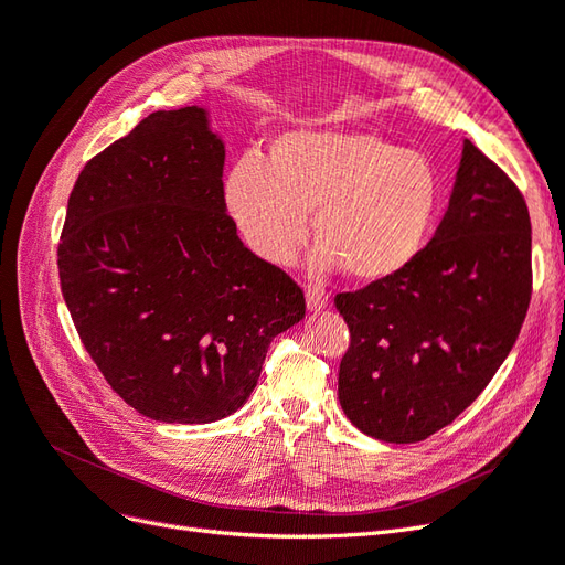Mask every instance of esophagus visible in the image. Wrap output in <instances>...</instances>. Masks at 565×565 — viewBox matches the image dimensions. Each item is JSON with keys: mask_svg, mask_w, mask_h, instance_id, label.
<instances>
[{"mask_svg": "<svg viewBox=\"0 0 565 565\" xmlns=\"http://www.w3.org/2000/svg\"><path fill=\"white\" fill-rule=\"evenodd\" d=\"M328 303H330L328 289L320 287V285L306 287V306H309V311L318 313V311H322V309H328Z\"/></svg>", "mask_w": 565, "mask_h": 565, "instance_id": "34e87169", "label": "esophagus"}]
</instances>
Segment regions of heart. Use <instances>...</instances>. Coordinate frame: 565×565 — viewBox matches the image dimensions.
Segmentation results:
<instances>
[{
	"label": "heart",
	"instance_id": "b5f03b06",
	"mask_svg": "<svg viewBox=\"0 0 565 565\" xmlns=\"http://www.w3.org/2000/svg\"><path fill=\"white\" fill-rule=\"evenodd\" d=\"M438 198L429 160L367 129L285 131L270 141L266 162L243 158L224 179L226 210L256 256L292 262L313 214V266H347L365 282L415 262Z\"/></svg>",
	"mask_w": 565,
	"mask_h": 565
}]
</instances>
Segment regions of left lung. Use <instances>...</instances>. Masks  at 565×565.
<instances>
[{"label": "left lung", "mask_w": 565, "mask_h": 565, "mask_svg": "<svg viewBox=\"0 0 565 565\" xmlns=\"http://www.w3.org/2000/svg\"><path fill=\"white\" fill-rule=\"evenodd\" d=\"M530 216L519 188L465 141L448 212L396 276L334 297L351 344L339 403L363 434L417 443L478 398L527 313Z\"/></svg>", "instance_id": "obj_1"}]
</instances>
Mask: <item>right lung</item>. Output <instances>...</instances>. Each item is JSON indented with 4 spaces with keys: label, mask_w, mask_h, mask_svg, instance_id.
Segmentation results:
<instances>
[{
    "label": "right lung",
    "mask_w": 565,
    "mask_h": 565,
    "mask_svg": "<svg viewBox=\"0 0 565 565\" xmlns=\"http://www.w3.org/2000/svg\"><path fill=\"white\" fill-rule=\"evenodd\" d=\"M207 108L158 110L82 169L58 245L63 299L136 413L210 424L241 409L303 292L249 252L224 202Z\"/></svg>",
    "instance_id": "add662e5"
}]
</instances>
